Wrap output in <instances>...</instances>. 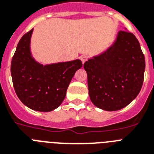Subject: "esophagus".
I'll return each mask as SVG.
<instances>
[{"mask_svg": "<svg viewBox=\"0 0 154 154\" xmlns=\"http://www.w3.org/2000/svg\"><path fill=\"white\" fill-rule=\"evenodd\" d=\"M80 60H81V61H82V63H84L85 62H86V61H87V60H88V56H80Z\"/></svg>", "mask_w": 154, "mask_h": 154, "instance_id": "esophagus-1", "label": "esophagus"}]
</instances>
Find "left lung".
I'll use <instances>...</instances> for the list:
<instances>
[{
	"label": "left lung",
	"mask_w": 154,
	"mask_h": 154,
	"mask_svg": "<svg viewBox=\"0 0 154 154\" xmlns=\"http://www.w3.org/2000/svg\"><path fill=\"white\" fill-rule=\"evenodd\" d=\"M91 100L108 111L121 110L139 94L144 80L145 56L132 32L120 31L116 41L100 56L83 64Z\"/></svg>",
	"instance_id": "1"
}]
</instances>
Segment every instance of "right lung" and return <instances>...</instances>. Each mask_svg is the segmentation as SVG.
<instances>
[{
	"label": "right lung",
	"mask_w": 154,
	"mask_h": 154,
	"mask_svg": "<svg viewBox=\"0 0 154 154\" xmlns=\"http://www.w3.org/2000/svg\"><path fill=\"white\" fill-rule=\"evenodd\" d=\"M33 29L25 33L17 44L11 63V75L16 94L33 110L49 112L63 103L67 87L81 60L44 65L31 56L30 40Z\"/></svg>",
	"instance_id": "obj_1"
}]
</instances>
